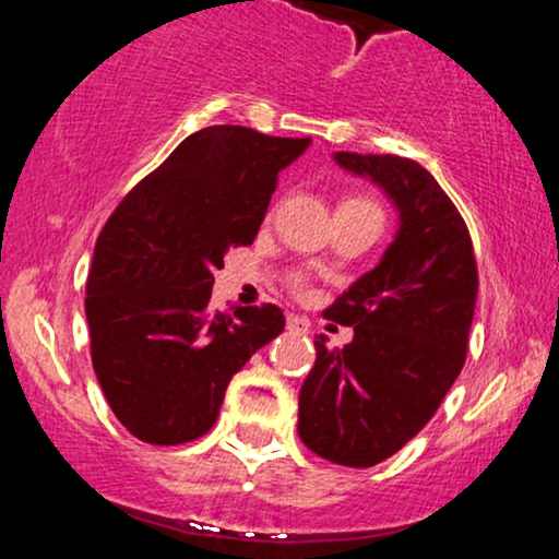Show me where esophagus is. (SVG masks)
Here are the masks:
<instances>
[{
	"instance_id": "34e87169",
	"label": "esophagus",
	"mask_w": 559,
	"mask_h": 559,
	"mask_svg": "<svg viewBox=\"0 0 559 559\" xmlns=\"http://www.w3.org/2000/svg\"><path fill=\"white\" fill-rule=\"evenodd\" d=\"M286 329L292 333H307L310 331V320L301 316H288L286 318Z\"/></svg>"
}]
</instances>
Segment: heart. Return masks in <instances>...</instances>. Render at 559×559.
Wrapping results in <instances>:
<instances>
[{
  "label": "heart",
  "instance_id": "1",
  "mask_svg": "<svg viewBox=\"0 0 559 559\" xmlns=\"http://www.w3.org/2000/svg\"><path fill=\"white\" fill-rule=\"evenodd\" d=\"M349 202H362V204H373V202H368V199H349Z\"/></svg>",
  "mask_w": 559,
  "mask_h": 559
}]
</instances>
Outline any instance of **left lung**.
Wrapping results in <instances>:
<instances>
[{"instance_id":"left-lung-1","label":"left lung","mask_w":559,"mask_h":559,"mask_svg":"<svg viewBox=\"0 0 559 559\" xmlns=\"http://www.w3.org/2000/svg\"><path fill=\"white\" fill-rule=\"evenodd\" d=\"M400 210L394 241L370 273L323 312L355 325L344 349L316 338L299 389V439L346 467H373L433 418L465 365L478 271L463 215L436 178L396 155H333Z\"/></svg>"}]
</instances>
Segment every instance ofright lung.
Returning a JSON list of instances; mask_svg holds the SVG:
<instances>
[{"label": "right lung", "mask_w": 559, "mask_h": 559, "mask_svg": "<svg viewBox=\"0 0 559 559\" xmlns=\"http://www.w3.org/2000/svg\"><path fill=\"white\" fill-rule=\"evenodd\" d=\"M310 139L210 126L128 191L102 228L86 281L92 365L115 418L146 444L215 426L228 381L284 331L275 305L213 312L215 271L247 247L278 173Z\"/></svg>", "instance_id": "obj_1"}]
</instances>
